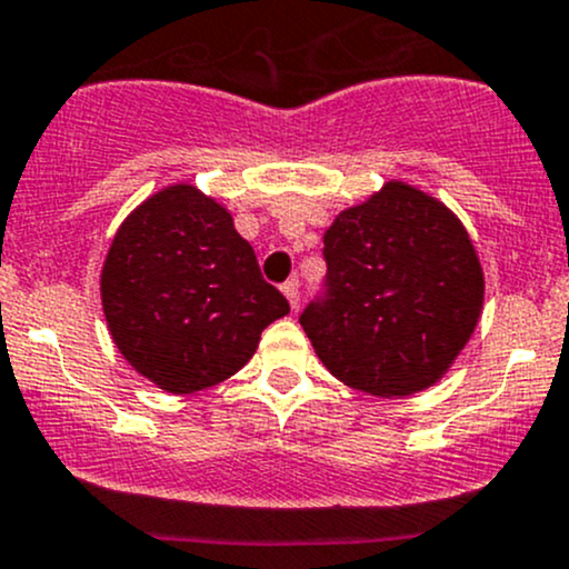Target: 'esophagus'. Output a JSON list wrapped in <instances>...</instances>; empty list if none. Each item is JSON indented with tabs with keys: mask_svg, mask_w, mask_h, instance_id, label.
<instances>
[{
	"mask_svg": "<svg viewBox=\"0 0 569 569\" xmlns=\"http://www.w3.org/2000/svg\"><path fill=\"white\" fill-rule=\"evenodd\" d=\"M283 297L289 300V308L297 310L300 308V283L297 280H286L283 283Z\"/></svg>",
	"mask_w": 569,
	"mask_h": 569,
	"instance_id": "obj_1",
	"label": "esophagus"
}]
</instances>
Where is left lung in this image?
I'll use <instances>...</instances> for the list:
<instances>
[{"label": "left lung", "mask_w": 569, "mask_h": 569, "mask_svg": "<svg viewBox=\"0 0 569 569\" xmlns=\"http://www.w3.org/2000/svg\"><path fill=\"white\" fill-rule=\"evenodd\" d=\"M330 300L308 305L305 335L335 379L376 398L433 387L469 343L486 272L445 201L390 179L325 234Z\"/></svg>", "instance_id": "1"}]
</instances>
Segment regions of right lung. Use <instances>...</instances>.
Returning a JSON list of instances; mask_svg holds the SVG:
<instances>
[{"label":"right lung","instance_id":"add662e5","mask_svg":"<svg viewBox=\"0 0 569 569\" xmlns=\"http://www.w3.org/2000/svg\"><path fill=\"white\" fill-rule=\"evenodd\" d=\"M100 302L119 355L171 395L234 376L264 327L289 313L229 209L190 182L166 184L119 223Z\"/></svg>","mask_w":569,"mask_h":569}]
</instances>
